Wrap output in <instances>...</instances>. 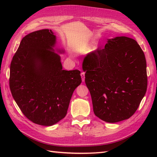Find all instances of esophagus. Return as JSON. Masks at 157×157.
Listing matches in <instances>:
<instances>
[{
  "label": "esophagus",
  "instance_id": "34e87169",
  "mask_svg": "<svg viewBox=\"0 0 157 157\" xmlns=\"http://www.w3.org/2000/svg\"><path fill=\"white\" fill-rule=\"evenodd\" d=\"M80 75H81V77H82V82H84V80H85V73L84 72H82Z\"/></svg>",
  "mask_w": 157,
  "mask_h": 157
}]
</instances>
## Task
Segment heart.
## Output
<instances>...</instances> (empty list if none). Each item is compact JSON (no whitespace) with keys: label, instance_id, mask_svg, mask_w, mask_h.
<instances>
[{"label":"heart","instance_id":"b5f03b06","mask_svg":"<svg viewBox=\"0 0 157 157\" xmlns=\"http://www.w3.org/2000/svg\"><path fill=\"white\" fill-rule=\"evenodd\" d=\"M88 50H89V46L88 44H86V43L77 46L75 48V51L78 52L85 53V52H87L88 51Z\"/></svg>","mask_w":157,"mask_h":157}]
</instances>
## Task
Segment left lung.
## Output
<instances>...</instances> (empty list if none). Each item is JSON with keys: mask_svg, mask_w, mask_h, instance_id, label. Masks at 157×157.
Returning <instances> with one entry per match:
<instances>
[{"mask_svg": "<svg viewBox=\"0 0 157 157\" xmlns=\"http://www.w3.org/2000/svg\"><path fill=\"white\" fill-rule=\"evenodd\" d=\"M84 62L95 115L116 123L134 115L147 89L145 55L137 42L125 36L107 39L105 48L89 53Z\"/></svg>", "mask_w": 157, "mask_h": 157, "instance_id": "left-lung-1", "label": "left lung"}]
</instances>
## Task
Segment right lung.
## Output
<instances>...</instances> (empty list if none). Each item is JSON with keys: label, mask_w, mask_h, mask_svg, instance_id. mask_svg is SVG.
<instances>
[{"label": "right lung", "mask_w": 157, "mask_h": 157, "mask_svg": "<svg viewBox=\"0 0 157 157\" xmlns=\"http://www.w3.org/2000/svg\"><path fill=\"white\" fill-rule=\"evenodd\" d=\"M56 44L51 29L29 33L10 67V90L17 105L28 119L44 126L65 117L73 93L82 83L79 70H63L59 54L65 50Z\"/></svg>", "instance_id": "add662e5"}]
</instances>
